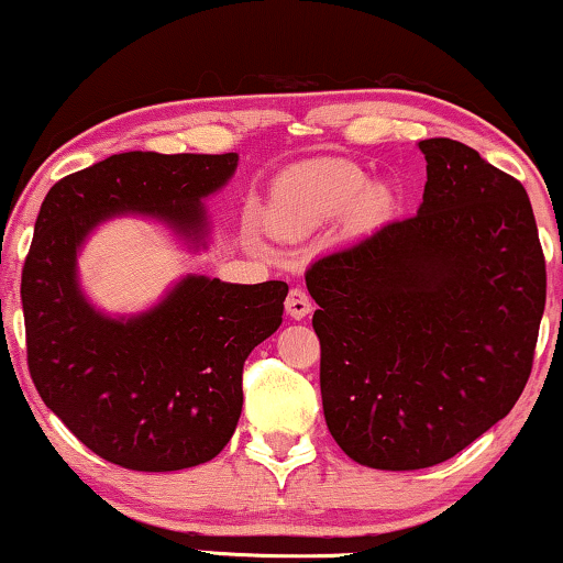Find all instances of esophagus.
<instances>
[{
  "instance_id": "34e87169",
  "label": "esophagus",
  "mask_w": 563,
  "mask_h": 563,
  "mask_svg": "<svg viewBox=\"0 0 563 563\" xmlns=\"http://www.w3.org/2000/svg\"><path fill=\"white\" fill-rule=\"evenodd\" d=\"M285 311H288L290 319L300 321L313 311V300L303 288H292L288 292V298H285Z\"/></svg>"
}]
</instances>
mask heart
<instances>
[{
    "mask_svg": "<svg viewBox=\"0 0 563 563\" xmlns=\"http://www.w3.org/2000/svg\"><path fill=\"white\" fill-rule=\"evenodd\" d=\"M393 203L390 188L369 184L360 163L350 157H316L275 178L267 213L275 232L303 236L344 213L352 227H375L390 217Z\"/></svg>",
    "mask_w": 563,
    "mask_h": 563,
    "instance_id": "1",
    "label": "heart"
}]
</instances>
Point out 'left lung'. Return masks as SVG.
I'll list each match as a JSON object with an SVG mask.
<instances>
[{"mask_svg": "<svg viewBox=\"0 0 563 563\" xmlns=\"http://www.w3.org/2000/svg\"><path fill=\"white\" fill-rule=\"evenodd\" d=\"M418 213L308 267L321 400L362 466L426 470L510 413L545 306L526 188L449 137L418 142Z\"/></svg>", "mask_w": 563, "mask_h": 563, "instance_id": "left-lung-1", "label": "left lung"}]
</instances>
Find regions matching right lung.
<instances>
[{
	"label": "right lung",
	"mask_w": 563,
	"mask_h": 563,
	"mask_svg": "<svg viewBox=\"0 0 563 563\" xmlns=\"http://www.w3.org/2000/svg\"><path fill=\"white\" fill-rule=\"evenodd\" d=\"M236 163V153H120L58 180L37 213L20 288L30 375L68 431L124 470H188L227 446L242 413L244 360L278 331L288 285L186 275L147 311L109 316L84 292L78 255L126 213L206 250L203 199Z\"/></svg>",
	"instance_id": "right-lung-1"
}]
</instances>
